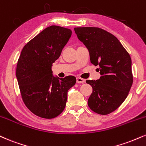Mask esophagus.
<instances>
[{
	"label": "esophagus",
	"mask_w": 146,
	"mask_h": 146,
	"mask_svg": "<svg viewBox=\"0 0 146 146\" xmlns=\"http://www.w3.org/2000/svg\"><path fill=\"white\" fill-rule=\"evenodd\" d=\"M76 80H77V83H84L85 82V80H84V79L81 78H76Z\"/></svg>",
	"instance_id": "esophagus-1"
}]
</instances>
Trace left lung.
Here are the masks:
<instances>
[{"mask_svg": "<svg viewBox=\"0 0 146 146\" xmlns=\"http://www.w3.org/2000/svg\"><path fill=\"white\" fill-rule=\"evenodd\" d=\"M77 36L88 49L90 62L99 65L101 76L86 80L92 88L88 101L90 110L107 115L124 101L133 82L131 58L114 35L98 27L74 28Z\"/></svg>", "mask_w": 146, "mask_h": 146, "instance_id": "8db88e82", "label": "left lung"}]
</instances>
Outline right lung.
Here are the masks:
<instances>
[{
  "label": "right lung",
  "instance_id": "obj_1",
  "mask_svg": "<svg viewBox=\"0 0 146 146\" xmlns=\"http://www.w3.org/2000/svg\"><path fill=\"white\" fill-rule=\"evenodd\" d=\"M71 33L66 28L49 26L24 45L18 58L16 77L23 102L40 117L52 119L62 113L68 90L76 83L74 76L58 79L52 71Z\"/></svg>",
  "mask_w": 146,
  "mask_h": 146
}]
</instances>
